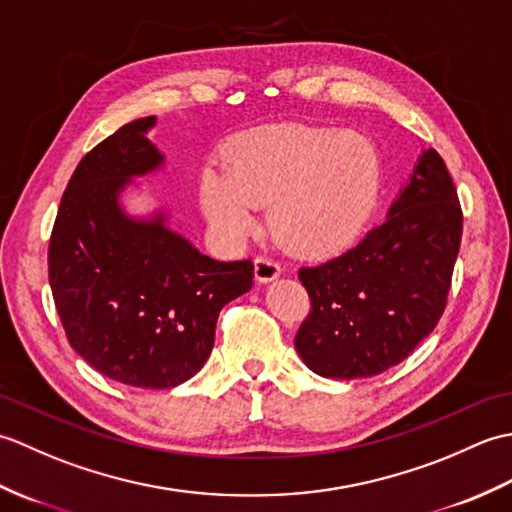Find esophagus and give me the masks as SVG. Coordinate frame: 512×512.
<instances>
[{"label":"esophagus","instance_id":"esophagus-1","mask_svg":"<svg viewBox=\"0 0 512 512\" xmlns=\"http://www.w3.org/2000/svg\"><path fill=\"white\" fill-rule=\"evenodd\" d=\"M281 275V266L277 262H273L270 257H257L255 259V277L257 281H262V284H268V281H273Z\"/></svg>","mask_w":512,"mask_h":512}]
</instances>
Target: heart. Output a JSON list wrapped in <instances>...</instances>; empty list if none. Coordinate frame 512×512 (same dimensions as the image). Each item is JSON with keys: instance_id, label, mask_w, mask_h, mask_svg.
Segmentation results:
<instances>
[{"instance_id": "1", "label": "heart", "mask_w": 512, "mask_h": 512, "mask_svg": "<svg viewBox=\"0 0 512 512\" xmlns=\"http://www.w3.org/2000/svg\"><path fill=\"white\" fill-rule=\"evenodd\" d=\"M378 193V156L365 140L301 123L266 125L235 136L224 169L200 180L204 215L226 239L257 228L270 206L279 242L303 257H328L361 233Z\"/></svg>"}]
</instances>
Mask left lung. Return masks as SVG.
I'll use <instances>...</instances> for the list:
<instances>
[{
    "label": "left lung",
    "mask_w": 512,
    "mask_h": 512,
    "mask_svg": "<svg viewBox=\"0 0 512 512\" xmlns=\"http://www.w3.org/2000/svg\"><path fill=\"white\" fill-rule=\"evenodd\" d=\"M460 239L458 191L442 156L427 149L383 224L343 255L299 270L310 295L295 336L303 363L352 380L405 361L447 306Z\"/></svg>",
    "instance_id": "8db88e82"
}]
</instances>
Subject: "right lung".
Listing matches in <instances>:
<instances>
[{
  "label": "right lung",
  "instance_id": "1",
  "mask_svg": "<svg viewBox=\"0 0 512 512\" xmlns=\"http://www.w3.org/2000/svg\"><path fill=\"white\" fill-rule=\"evenodd\" d=\"M138 118L83 156L63 191L48 277L76 354L116 383L169 389L202 369L228 301L253 286V262H215L167 226L129 217L121 191L162 165Z\"/></svg>",
  "mask_w": 512,
  "mask_h": 512
}]
</instances>
